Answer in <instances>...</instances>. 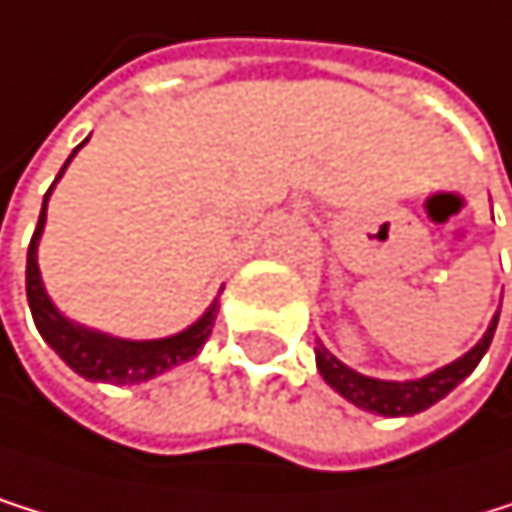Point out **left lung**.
<instances>
[{
    "instance_id": "obj_1",
    "label": "left lung",
    "mask_w": 512,
    "mask_h": 512,
    "mask_svg": "<svg viewBox=\"0 0 512 512\" xmlns=\"http://www.w3.org/2000/svg\"><path fill=\"white\" fill-rule=\"evenodd\" d=\"M494 329H497V314H494L488 332L482 335V342L473 351H466L460 360L435 370L426 379L385 382V379L360 376V373L348 370L342 360H335L323 345L317 348V370L335 388V392H339L342 398H348L351 404H357L360 410L382 413V416H413V413L432 407L435 401H441L448 392H454V388L479 367V360L485 357V351L494 339Z\"/></svg>"
}]
</instances>
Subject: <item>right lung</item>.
Returning a JSON list of instances; mask_svg holds the SVG:
<instances>
[{"label":"right lung","mask_w":512,"mask_h":512,"mask_svg":"<svg viewBox=\"0 0 512 512\" xmlns=\"http://www.w3.org/2000/svg\"><path fill=\"white\" fill-rule=\"evenodd\" d=\"M77 149H80V145H77ZM77 149H74V155H77ZM71 158H67V161H71ZM67 161H64V167H67ZM61 170H58V177H61ZM52 186H49V192H52ZM49 192L43 198V211H39V223L33 230L30 248H27V304H30V314H33V323H36L39 335H43V339L55 348V354L74 373H80L86 379H96V382H114V385L145 382V379H152V376H158V373H164L170 367H177V363H183V360H192L198 354V348L205 345V339L211 335V326H214V317H217V304H211V311L198 323H192L189 329H183L180 335L155 339V342L111 339V335L89 332L83 326L67 323L55 311V304L49 301V295L43 289V279H39V267H36V242H39V233H43V223H46Z\"/></svg>","instance_id":"add662e5"}]
</instances>
